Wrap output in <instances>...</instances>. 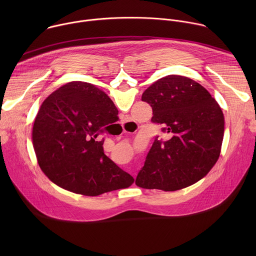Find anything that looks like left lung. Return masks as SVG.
Wrapping results in <instances>:
<instances>
[{
	"mask_svg": "<svg viewBox=\"0 0 256 256\" xmlns=\"http://www.w3.org/2000/svg\"><path fill=\"white\" fill-rule=\"evenodd\" d=\"M142 100L151 105L152 122L165 126L169 140H155L136 184L175 192L202 179L221 153L225 118L220 105L200 84L178 75L153 83Z\"/></svg>",
	"mask_w": 256,
	"mask_h": 256,
	"instance_id": "1",
	"label": "left lung"
}]
</instances>
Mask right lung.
Segmentation results:
<instances>
[{
	"mask_svg": "<svg viewBox=\"0 0 256 256\" xmlns=\"http://www.w3.org/2000/svg\"><path fill=\"white\" fill-rule=\"evenodd\" d=\"M118 114L96 86L70 82L42 104L32 144L42 172L58 186L88 196L128 188L134 179L103 152L99 136Z\"/></svg>",
	"mask_w": 256,
	"mask_h": 256,
	"instance_id": "add662e5",
	"label": "right lung"
}]
</instances>
